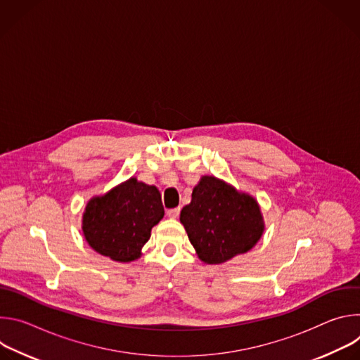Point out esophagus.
<instances>
[{
  "label": "esophagus",
  "instance_id": "1",
  "mask_svg": "<svg viewBox=\"0 0 360 360\" xmlns=\"http://www.w3.org/2000/svg\"><path fill=\"white\" fill-rule=\"evenodd\" d=\"M179 212H181V210H179V208H172V210H168V211H167V215H168L169 218L175 219V218H178V217H179Z\"/></svg>",
  "mask_w": 360,
  "mask_h": 360
}]
</instances>
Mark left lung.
<instances>
[{"label": "left lung", "instance_id": "left-lung-1", "mask_svg": "<svg viewBox=\"0 0 360 360\" xmlns=\"http://www.w3.org/2000/svg\"><path fill=\"white\" fill-rule=\"evenodd\" d=\"M188 238L207 264H222L258 242L264 222L256 200L214 176H202L181 211Z\"/></svg>", "mask_w": 360, "mask_h": 360}]
</instances>
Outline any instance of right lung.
Segmentation results:
<instances>
[{"label":"right lung","instance_id":"right-lung-1","mask_svg":"<svg viewBox=\"0 0 360 360\" xmlns=\"http://www.w3.org/2000/svg\"><path fill=\"white\" fill-rule=\"evenodd\" d=\"M162 218L160 191L131 178L107 195L88 202L82 231L98 253L117 262H131L139 258L150 229Z\"/></svg>","mask_w":360,"mask_h":360}]
</instances>
